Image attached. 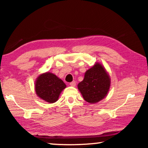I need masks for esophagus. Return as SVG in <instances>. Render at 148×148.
<instances>
[{
  "mask_svg": "<svg viewBox=\"0 0 148 148\" xmlns=\"http://www.w3.org/2000/svg\"><path fill=\"white\" fill-rule=\"evenodd\" d=\"M76 82H74V81H73V82H71V83H70V86H72V87H75L76 86Z\"/></svg>",
  "mask_w": 148,
  "mask_h": 148,
  "instance_id": "1",
  "label": "esophagus"
}]
</instances>
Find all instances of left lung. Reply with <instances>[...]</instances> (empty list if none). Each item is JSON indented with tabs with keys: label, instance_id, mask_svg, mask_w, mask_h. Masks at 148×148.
I'll use <instances>...</instances> for the list:
<instances>
[{
	"label": "left lung",
	"instance_id": "obj_1",
	"mask_svg": "<svg viewBox=\"0 0 148 148\" xmlns=\"http://www.w3.org/2000/svg\"><path fill=\"white\" fill-rule=\"evenodd\" d=\"M111 79L103 65L96 62L87 70L83 81L77 85L84 99L90 104H95L106 97Z\"/></svg>",
	"mask_w": 148,
	"mask_h": 148
}]
</instances>
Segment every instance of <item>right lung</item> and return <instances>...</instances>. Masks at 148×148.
Segmentation results:
<instances>
[{"label": "right lung", "instance_id": "add662e5", "mask_svg": "<svg viewBox=\"0 0 148 148\" xmlns=\"http://www.w3.org/2000/svg\"><path fill=\"white\" fill-rule=\"evenodd\" d=\"M66 86L61 79L51 72L40 74L35 82L34 89L39 98L49 103H54Z\"/></svg>", "mask_w": 148, "mask_h": 148}]
</instances>
